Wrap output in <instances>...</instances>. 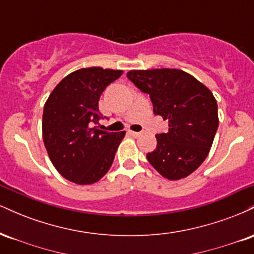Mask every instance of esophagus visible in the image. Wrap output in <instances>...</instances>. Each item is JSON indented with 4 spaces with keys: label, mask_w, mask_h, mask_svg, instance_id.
I'll use <instances>...</instances> for the list:
<instances>
[{
    "label": "esophagus",
    "mask_w": 254,
    "mask_h": 254,
    "mask_svg": "<svg viewBox=\"0 0 254 254\" xmlns=\"http://www.w3.org/2000/svg\"><path fill=\"white\" fill-rule=\"evenodd\" d=\"M129 132V135H131L132 137H138L139 135H141V132H136V131H127Z\"/></svg>",
    "instance_id": "34e87169"
}]
</instances>
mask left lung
Instances as JSON below:
<instances>
[{
	"label": "left lung",
	"mask_w": 254,
	"mask_h": 254,
	"mask_svg": "<svg viewBox=\"0 0 254 254\" xmlns=\"http://www.w3.org/2000/svg\"><path fill=\"white\" fill-rule=\"evenodd\" d=\"M127 78L148 93L154 113L168 121V131L156 135L149 164L168 180L190 176L208 156L218 127L217 103L210 89L179 69L130 70Z\"/></svg>",
	"instance_id": "1"
}]
</instances>
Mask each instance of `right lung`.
Returning <instances> with one entry per match:
<instances>
[{"mask_svg": "<svg viewBox=\"0 0 254 254\" xmlns=\"http://www.w3.org/2000/svg\"><path fill=\"white\" fill-rule=\"evenodd\" d=\"M122 74L100 66L78 69L55 87L44 105V144L52 165L69 182L97 183L115 160L125 131L107 132L93 124L101 118V93Z\"/></svg>", "mask_w": 254, "mask_h": 254, "instance_id": "1", "label": "right lung"}]
</instances>
